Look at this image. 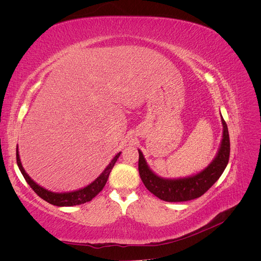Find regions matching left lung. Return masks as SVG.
Segmentation results:
<instances>
[{"label": "left lung", "instance_id": "obj_1", "mask_svg": "<svg viewBox=\"0 0 261 261\" xmlns=\"http://www.w3.org/2000/svg\"><path fill=\"white\" fill-rule=\"evenodd\" d=\"M221 122L223 126L222 139L215 159L207 168L191 176L179 178L159 176L150 169L143 152L138 149L139 175L148 191L161 200L169 202L192 200L206 193L222 175L230 158V137H228L227 125L222 115H221Z\"/></svg>", "mask_w": 261, "mask_h": 261}]
</instances>
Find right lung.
<instances>
[{"instance_id":"1","label":"right lung","mask_w":261,"mask_h":261,"mask_svg":"<svg viewBox=\"0 0 261 261\" xmlns=\"http://www.w3.org/2000/svg\"><path fill=\"white\" fill-rule=\"evenodd\" d=\"M121 152H118L115 154V156L108 164V167L103 170V172L94 179L93 181L89 185H87L83 188L76 189V191L72 192H65V193H55L51 192L49 189H46L39 184H37L36 181L31 178L25 171V169L22 168V164L20 161V156H19V151H18V145L16 148V159H17V165L21 172L22 176L25 177L26 181L29 184V186L34 189L35 193L41 197L43 200L46 202H49L53 206H58V207H70V206H77V204H82L87 201H90L92 198H94L102 189H103L107 180L109 178L110 172L112 171L115 162L117 161L118 156H120Z\"/></svg>"}]
</instances>
